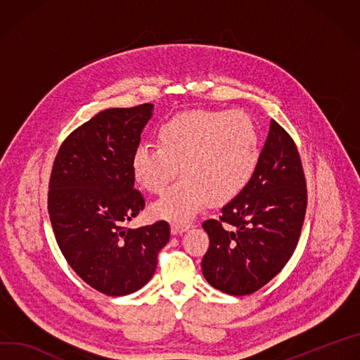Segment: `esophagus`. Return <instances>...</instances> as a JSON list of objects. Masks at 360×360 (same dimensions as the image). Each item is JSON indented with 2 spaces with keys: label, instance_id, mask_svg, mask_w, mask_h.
Instances as JSON below:
<instances>
[{
  "label": "esophagus",
  "instance_id": "1",
  "mask_svg": "<svg viewBox=\"0 0 360 360\" xmlns=\"http://www.w3.org/2000/svg\"><path fill=\"white\" fill-rule=\"evenodd\" d=\"M189 228V225H178V224H174L172 226H171V233L174 234V236H181V234H184L186 230Z\"/></svg>",
  "mask_w": 360,
  "mask_h": 360
}]
</instances>
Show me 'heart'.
<instances>
[{"instance_id":"obj_1","label":"heart","mask_w":360,"mask_h":360,"mask_svg":"<svg viewBox=\"0 0 360 360\" xmlns=\"http://www.w3.org/2000/svg\"><path fill=\"white\" fill-rule=\"evenodd\" d=\"M158 146L139 145L132 155L135 181L162 193L150 207L155 218L188 224L208 202L225 205L247 189L258 162V132L243 112L192 109L176 113L156 129Z\"/></svg>"}]
</instances>
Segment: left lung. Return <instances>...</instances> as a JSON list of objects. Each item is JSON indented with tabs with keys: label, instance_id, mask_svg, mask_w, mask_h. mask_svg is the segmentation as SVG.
Here are the masks:
<instances>
[{
	"label": "left lung",
	"instance_id": "left-lung-1",
	"mask_svg": "<svg viewBox=\"0 0 360 360\" xmlns=\"http://www.w3.org/2000/svg\"><path fill=\"white\" fill-rule=\"evenodd\" d=\"M307 205L306 179L296 145L270 122L257 172L247 189L202 228L210 248L202 274L217 290L245 296L274 278L300 238Z\"/></svg>",
	"mask_w": 360,
	"mask_h": 360
}]
</instances>
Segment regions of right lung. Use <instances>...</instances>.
I'll return each mask as SVG.
<instances>
[{
	"label": "right lung",
	"instance_id": "right-lung-1",
	"mask_svg": "<svg viewBox=\"0 0 360 360\" xmlns=\"http://www.w3.org/2000/svg\"><path fill=\"white\" fill-rule=\"evenodd\" d=\"M153 105L97 113L63 142L49 185L56 241L75 273L108 296H126L153 276L169 241L167 221L126 228L145 207L132 155Z\"/></svg>",
	"mask_w": 360,
	"mask_h": 360
}]
</instances>
